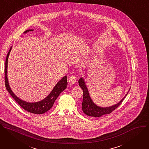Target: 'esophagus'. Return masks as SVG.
Instances as JSON below:
<instances>
[{
	"mask_svg": "<svg viewBox=\"0 0 149 149\" xmlns=\"http://www.w3.org/2000/svg\"><path fill=\"white\" fill-rule=\"evenodd\" d=\"M76 81V77L74 75L70 76L69 78V82L70 84H74Z\"/></svg>",
	"mask_w": 149,
	"mask_h": 149,
	"instance_id": "34e87169",
	"label": "esophagus"
}]
</instances>
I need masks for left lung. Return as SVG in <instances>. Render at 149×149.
Masks as SVG:
<instances>
[{"mask_svg": "<svg viewBox=\"0 0 149 149\" xmlns=\"http://www.w3.org/2000/svg\"><path fill=\"white\" fill-rule=\"evenodd\" d=\"M79 86L81 89L83 90L84 96H83V102H82L81 109L84 111V113L88 115V116L93 117H100L104 115L108 114L111 113L113 111H114L117 108H118L120 105L123 102L124 98L127 95H125L123 100L117 104L113 105L112 107H107V108H101L96 105L92 101L91 98L90 97L88 91L85 84V81L83 78H80L79 80Z\"/></svg>", "mask_w": 149, "mask_h": 149, "instance_id": "left-lung-1", "label": "left lung"}]
</instances>
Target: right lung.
<instances>
[{"mask_svg":"<svg viewBox=\"0 0 149 149\" xmlns=\"http://www.w3.org/2000/svg\"><path fill=\"white\" fill-rule=\"evenodd\" d=\"M31 31H33V30L32 29L26 30L24 32V33H26ZM10 49H11V48L9 49V51L7 54L6 61H5V84L6 89L9 92L10 95L12 96V97L14 99V100L21 106V107H22L25 111L31 113H36V114H42L47 112L52 108L55 101L56 100V99L57 98L58 95L60 94V93L63 92L66 88V87H67V85H68L67 77L64 76V77H63L61 80H60L57 84V85L55 86V87L54 88L52 92L48 95L47 97L44 99L43 100L36 103H29V102L23 101L22 100H21L20 99H19L17 96L15 95V94L11 91L8 84V80L7 77V68H8V57L9 55V53L10 52Z\"/></svg>","mask_w":149,"mask_h":149,"instance_id":"add662e5","label":"right lung"}]
</instances>
